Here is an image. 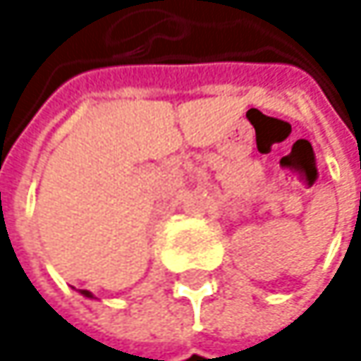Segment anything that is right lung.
<instances>
[{"instance_id":"obj_1","label":"right lung","mask_w":361,"mask_h":361,"mask_svg":"<svg viewBox=\"0 0 361 361\" xmlns=\"http://www.w3.org/2000/svg\"><path fill=\"white\" fill-rule=\"evenodd\" d=\"M79 293H81V295H83V298H90V300H92V298H94V295H92V293H90V291H85V289H79Z\"/></svg>"}]
</instances>
